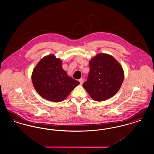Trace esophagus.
<instances>
[{"instance_id":"obj_1","label":"esophagus","mask_w":154,"mask_h":154,"mask_svg":"<svg viewBox=\"0 0 154 154\" xmlns=\"http://www.w3.org/2000/svg\"><path fill=\"white\" fill-rule=\"evenodd\" d=\"M79 82H80L81 85H82V84L84 83V79H80L79 80Z\"/></svg>"}]
</instances>
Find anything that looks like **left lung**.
<instances>
[{
	"instance_id": "left-lung-1",
	"label": "left lung",
	"mask_w": 154,
	"mask_h": 154,
	"mask_svg": "<svg viewBox=\"0 0 154 154\" xmlns=\"http://www.w3.org/2000/svg\"><path fill=\"white\" fill-rule=\"evenodd\" d=\"M89 65L87 81L82 86L91 98L102 102L115 95L124 79L121 64L112 55L100 53L89 60Z\"/></svg>"
}]
</instances>
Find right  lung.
<instances>
[{"mask_svg": "<svg viewBox=\"0 0 154 154\" xmlns=\"http://www.w3.org/2000/svg\"><path fill=\"white\" fill-rule=\"evenodd\" d=\"M62 65L61 59L50 54L40 59L33 69L32 73L33 87L47 100L62 102L80 84L78 81L67 75Z\"/></svg>", "mask_w": 154, "mask_h": 154, "instance_id": "obj_1", "label": "right lung"}]
</instances>
